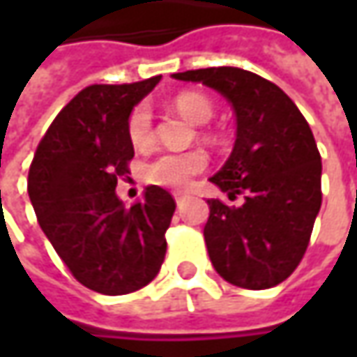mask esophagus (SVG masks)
Masks as SVG:
<instances>
[{
	"label": "esophagus",
	"instance_id": "34e87169",
	"mask_svg": "<svg viewBox=\"0 0 357 357\" xmlns=\"http://www.w3.org/2000/svg\"><path fill=\"white\" fill-rule=\"evenodd\" d=\"M174 200H176V206H178V208H183L186 197L185 195H181V192H174Z\"/></svg>",
	"mask_w": 357,
	"mask_h": 357
}]
</instances>
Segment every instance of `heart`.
<instances>
[{
  "label": "heart",
  "mask_w": 357,
  "mask_h": 357,
  "mask_svg": "<svg viewBox=\"0 0 357 357\" xmlns=\"http://www.w3.org/2000/svg\"><path fill=\"white\" fill-rule=\"evenodd\" d=\"M172 105L192 123H206L214 115V105L200 93L186 91L172 99ZM127 137L135 149H144L153 143V113L144 103L137 105L127 119ZM208 167V155L202 149L165 151L143 165V178L151 185L167 188H186L190 181Z\"/></svg>",
  "instance_id": "b5f03b06"
}]
</instances>
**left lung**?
Segmentation results:
<instances>
[{"mask_svg": "<svg viewBox=\"0 0 357 357\" xmlns=\"http://www.w3.org/2000/svg\"><path fill=\"white\" fill-rule=\"evenodd\" d=\"M222 93L236 113V143L214 185L242 206L211 199L204 240L230 284L266 290L302 262L322 206V158L308 121L284 91L238 67L174 73Z\"/></svg>", "mask_w": 357, "mask_h": 357, "instance_id": "obj_1", "label": "left lung"}]
</instances>
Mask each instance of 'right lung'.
<instances>
[{
	"label": "right lung",
	"mask_w": 357,
	"mask_h": 357,
	"mask_svg": "<svg viewBox=\"0 0 357 357\" xmlns=\"http://www.w3.org/2000/svg\"><path fill=\"white\" fill-rule=\"evenodd\" d=\"M158 81L79 91L49 125L29 167L27 192L39 227L73 278L99 294L141 290L165 262V232L176 208L171 192L146 186L143 202L130 208L115 195L135 157L130 109Z\"/></svg>",
	"instance_id": "right-lung-1"
}]
</instances>
